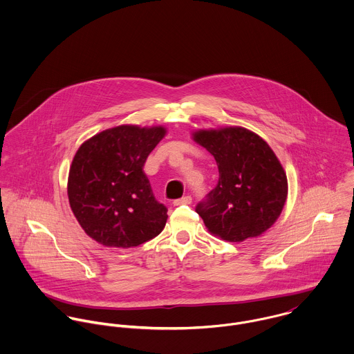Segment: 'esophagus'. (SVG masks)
Wrapping results in <instances>:
<instances>
[{
	"instance_id": "1",
	"label": "esophagus",
	"mask_w": 354,
	"mask_h": 354,
	"mask_svg": "<svg viewBox=\"0 0 354 354\" xmlns=\"http://www.w3.org/2000/svg\"><path fill=\"white\" fill-rule=\"evenodd\" d=\"M191 203H192V198H191V196H184V198H181V199L174 201L173 204H174V205H183V204H191Z\"/></svg>"
}]
</instances>
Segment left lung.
<instances>
[{
    "mask_svg": "<svg viewBox=\"0 0 354 354\" xmlns=\"http://www.w3.org/2000/svg\"><path fill=\"white\" fill-rule=\"evenodd\" d=\"M194 140L214 155L219 180L196 212L209 233L230 243L270 229L288 198L286 173L271 147L241 128L198 131Z\"/></svg>",
    "mask_w": 354,
    "mask_h": 354,
    "instance_id": "1",
    "label": "left lung"
}]
</instances>
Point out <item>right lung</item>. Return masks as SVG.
I'll list each match as a JSON object with an SVG mask.
<instances>
[{"label": "right lung", "mask_w": 354, "mask_h": 354, "mask_svg": "<svg viewBox=\"0 0 354 354\" xmlns=\"http://www.w3.org/2000/svg\"><path fill=\"white\" fill-rule=\"evenodd\" d=\"M163 127L120 125L84 142L68 177V199L83 230L104 247L131 248L156 237L167 208L143 171Z\"/></svg>", "instance_id": "add662e5"}]
</instances>
